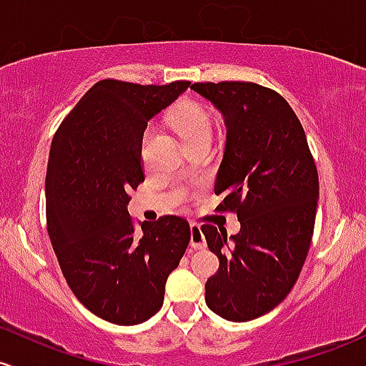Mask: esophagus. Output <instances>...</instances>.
<instances>
[{"label":"esophagus","instance_id":"34e87169","mask_svg":"<svg viewBox=\"0 0 366 366\" xmlns=\"http://www.w3.org/2000/svg\"><path fill=\"white\" fill-rule=\"evenodd\" d=\"M191 247L196 248V250H202V248L207 247L202 227L198 224H191Z\"/></svg>","mask_w":366,"mask_h":366}]
</instances>
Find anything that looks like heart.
I'll return each instance as SVG.
<instances>
[{
	"label": "heart",
	"instance_id": "b5f03b06",
	"mask_svg": "<svg viewBox=\"0 0 366 366\" xmlns=\"http://www.w3.org/2000/svg\"><path fill=\"white\" fill-rule=\"evenodd\" d=\"M174 123L184 140L198 137L203 134H212V119L208 112L199 104L186 102L175 111Z\"/></svg>",
	"mask_w": 366,
	"mask_h": 366
}]
</instances>
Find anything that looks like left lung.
<instances>
[{"label":"left lung","mask_w":366,"mask_h":366,"mask_svg":"<svg viewBox=\"0 0 366 366\" xmlns=\"http://www.w3.org/2000/svg\"><path fill=\"white\" fill-rule=\"evenodd\" d=\"M226 123V147L215 180L217 210L236 212L238 234L202 227L219 271L204 285L207 306L229 321L272 311L294 288L315 229L318 170L306 134L288 102L248 81L194 83Z\"/></svg>","instance_id":"8db88e82"}]
</instances>
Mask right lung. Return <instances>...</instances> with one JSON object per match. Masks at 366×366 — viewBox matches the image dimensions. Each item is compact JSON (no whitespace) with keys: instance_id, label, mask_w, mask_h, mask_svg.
<instances>
[{"instance_id":"obj_1","label":"right lung","mask_w":366,"mask_h":366,"mask_svg":"<svg viewBox=\"0 0 366 366\" xmlns=\"http://www.w3.org/2000/svg\"><path fill=\"white\" fill-rule=\"evenodd\" d=\"M189 81L102 79L83 95L51 140L46 229L72 294L99 318L139 325L163 306L164 283L191 239L186 219L159 217L135 234L128 192L144 182L147 122Z\"/></svg>"}]
</instances>
